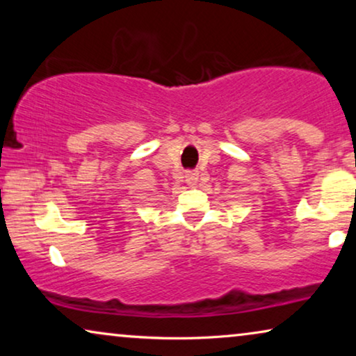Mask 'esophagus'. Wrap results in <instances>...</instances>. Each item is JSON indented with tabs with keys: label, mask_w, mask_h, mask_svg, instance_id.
Wrapping results in <instances>:
<instances>
[{
	"label": "esophagus",
	"mask_w": 356,
	"mask_h": 356,
	"mask_svg": "<svg viewBox=\"0 0 356 356\" xmlns=\"http://www.w3.org/2000/svg\"><path fill=\"white\" fill-rule=\"evenodd\" d=\"M186 183L189 184V186H194V184L197 183V179H199V173L197 172H188L186 173Z\"/></svg>",
	"instance_id": "esophagus-1"
}]
</instances>
